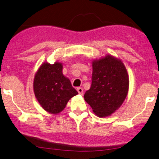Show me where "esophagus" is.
<instances>
[{"label":"esophagus","instance_id":"esophagus-1","mask_svg":"<svg viewBox=\"0 0 159 159\" xmlns=\"http://www.w3.org/2000/svg\"><path fill=\"white\" fill-rule=\"evenodd\" d=\"M77 91L78 92V93H80V95H82L83 94V89L82 87H78L77 89Z\"/></svg>","mask_w":159,"mask_h":159}]
</instances>
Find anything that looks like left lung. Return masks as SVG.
<instances>
[{
    "label": "left lung",
    "mask_w": 159,
    "mask_h": 159,
    "mask_svg": "<svg viewBox=\"0 0 159 159\" xmlns=\"http://www.w3.org/2000/svg\"><path fill=\"white\" fill-rule=\"evenodd\" d=\"M129 75L121 59L107 54L92 61V85L84 97L99 118L116 112L125 100Z\"/></svg>",
    "instance_id": "1"
}]
</instances>
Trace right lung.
<instances>
[{
    "mask_svg": "<svg viewBox=\"0 0 159 159\" xmlns=\"http://www.w3.org/2000/svg\"><path fill=\"white\" fill-rule=\"evenodd\" d=\"M33 87L39 103L53 115L63 111L70 98L78 94L70 80L62 74V63L58 61L41 64L34 75Z\"/></svg>",
    "mask_w": 159,
    "mask_h": 159,
    "instance_id": "right-lung-1",
    "label": "right lung"
}]
</instances>
